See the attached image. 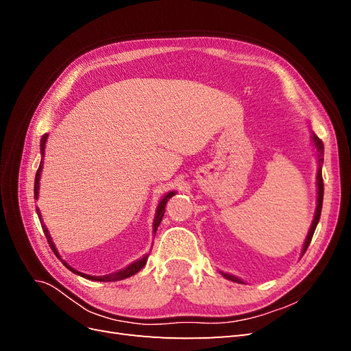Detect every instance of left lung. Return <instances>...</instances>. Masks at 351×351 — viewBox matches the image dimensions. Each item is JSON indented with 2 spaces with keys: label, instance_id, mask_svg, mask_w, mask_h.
<instances>
[{
  "label": "left lung",
  "instance_id": "8db88e82",
  "mask_svg": "<svg viewBox=\"0 0 351 351\" xmlns=\"http://www.w3.org/2000/svg\"><path fill=\"white\" fill-rule=\"evenodd\" d=\"M312 137H313V142H315V146H316V149H317V156H319V169H317V206H316V214H315V218H313V222H312V227L309 230V234H307L306 241H304L303 253L307 250V247H309V244L312 241V237H313V232L316 230L317 222H319L321 210H322V200H324V178H322V168H321V165L324 162V143H322V141L316 134H313ZM222 275H224L227 280H231V281H234V282H241V280L234 277V275L224 274V272H222Z\"/></svg>",
  "mask_w": 351,
  "mask_h": 351
}]
</instances>
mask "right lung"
I'll return each instance as SVG.
<instances>
[{
    "instance_id": "1",
    "label": "right lung",
    "mask_w": 351,
    "mask_h": 351,
    "mask_svg": "<svg viewBox=\"0 0 351 351\" xmlns=\"http://www.w3.org/2000/svg\"><path fill=\"white\" fill-rule=\"evenodd\" d=\"M47 137H48V134H44L42 136V141H40V154L44 155L45 154V142H47ZM42 165H44V162L40 161V164H39V168H38V171H36V177H35V197L38 199V190H39V177H40V171H42ZM176 193L174 192H169V193H167L165 196H164V199L159 202V205H158V209H156V217H155V221H154V231H156V228H158V226L161 224V221H162V217H164V214H165V205H167V202L169 200V197H173ZM36 212H38V217H39V221H40V226H42V230H44V234H45V237H47V240H48V244H49V247L52 249V252H54L57 256H58V253H57V249H56V246H54V243H52V239H51V236H49V232H48V230H47V227L44 226V222H42V218H40V212H39V209H36ZM60 258V256H58ZM146 256L143 258V259H141V261H137V262H134V263H132L130 267H127L125 269H121V271H119V272H115V274H111V275H105V277H90V275H86V274H82V272H79V271H76V269H73L71 267H69V265L64 262V261H61L62 262V265H64L66 268H69L71 272H74V274H77V275H80V277H83V278H88V280H95V281H119V280H124V278H129V277H132V275H134L136 272H139L143 267H145V263H146Z\"/></svg>"
}]
</instances>
